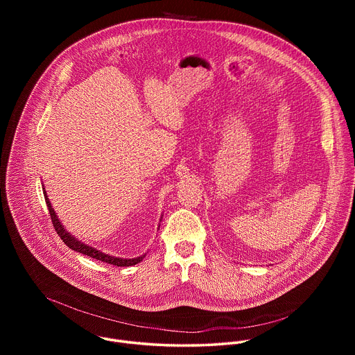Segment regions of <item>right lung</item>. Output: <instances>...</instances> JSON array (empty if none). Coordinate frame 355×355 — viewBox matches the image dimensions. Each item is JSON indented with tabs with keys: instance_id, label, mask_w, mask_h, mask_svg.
Listing matches in <instances>:
<instances>
[{
	"instance_id": "1",
	"label": "right lung",
	"mask_w": 355,
	"mask_h": 355,
	"mask_svg": "<svg viewBox=\"0 0 355 355\" xmlns=\"http://www.w3.org/2000/svg\"><path fill=\"white\" fill-rule=\"evenodd\" d=\"M44 199H46V205H47V209H49L50 219H52L53 227H55V230L58 232V234L60 236V239L64 241V244H66L69 248H71V250H74V251H78V252H81V254H85V256L92 257V259H95V260H99V261H103V263H108V264H112V266H116V267H130V266H135V264L140 263V261L144 259V256H140V257H137V259H130V260L112 257V256L105 254V252H103V251H99V250H96V248H94V247H91V245H87V244H84V243L76 240L69 232L64 230V227H63L62 223L59 222V219H58V216H56V214H55L52 205H50V202H49V199H47V196H46V192H44Z\"/></svg>"
}]
</instances>
